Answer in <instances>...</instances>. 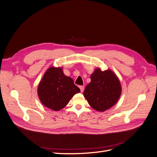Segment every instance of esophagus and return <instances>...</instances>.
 I'll return each instance as SVG.
<instances>
[{"label": "esophagus", "instance_id": "34e87169", "mask_svg": "<svg viewBox=\"0 0 157 157\" xmlns=\"http://www.w3.org/2000/svg\"><path fill=\"white\" fill-rule=\"evenodd\" d=\"M80 92H84V86H80Z\"/></svg>", "mask_w": 157, "mask_h": 157}]
</instances>
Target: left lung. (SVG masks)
<instances>
[{
	"label": "left lung",
	"instance_id": "8db88e82",
	"mask_svg": "<svg viewBox=\"0 0 157 157\" xmlns=\"http://www.w3.org/2000/svg\"><path fill=\"white\" fill-rule=\"evenodd\" d=\"M91 82L86 86L84 96L89 105L99 112L105 111L115 105L119 99L122 88L119 79L110 69H95L90 76Z\"/></svg>",
	"mask_w": 157,
	"mask_h": 157
}]
</instances>
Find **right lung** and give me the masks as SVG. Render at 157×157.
Wrapping results in <instances>:
<instances>
[{
    "instance_id": "right-lung-1",
    "label": "right lung",
    "mask_w": 157,
    "mask_h": 157,
    "mask_svg": "<svg viewBox=\"0 0 157 157\" xmlns=\"http://www.w3.org/2000/svg\"><path fill=\"white\" fill-rule=\"evenodd\" d=\"M37 92L45 107L57 111L67 105L74 95L80 90L72 78L64 75L62 68L52 66L44 74Z\"/></svg>"
}]
</instances>
